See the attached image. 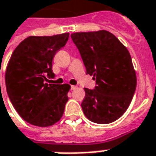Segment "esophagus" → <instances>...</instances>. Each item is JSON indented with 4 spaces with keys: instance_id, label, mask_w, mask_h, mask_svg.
<instances>
[{
    "instance_id": "obj_1",
    "label": "esophagus",
    "mask_w": 156,
    "mask_h": 156,
    "mask_svg": "<svg viewBox=\"0 0 156 156\" xmlns=\"http://www.w3.org/2000/svg\"><path fill=\"white\" fill-rule=\"evenodd\" d=\"M76 86H71V90H74V89H76Z\"/></svg>"
}]
</instances>
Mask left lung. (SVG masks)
Listing matches in <instances>:
<instances>
[{"mask_svg":"<svg viewBox=\"0 0 156 156\" xmlns=\"http://www.w3.org/2000/svg\"><path fill=\"white\" fill-rule=\"evenodd\" d=\"M71 38L79 50L87 74L94 76V89L84 88L81 108L88 119L105 124L128 109L136 87V76L127 48L111 32H76Z\"/></svg>","mask_w":156,"mask_h":156,"instance_id":"8db88e82","label":"left lung"}]
</instances>
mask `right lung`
<instances>
[{
  "label": "right lung",
  "instance_id": "obj_1",
  "mask_svg": "<svg viewBox=\"0 0 156 156\" xmlns=\"http://www.w3.org/2000/svg\"><path fill=\"white\" fill-rule=\"evenodd\" d=\"M69 33L27 37L12 52L5 75L8 97L27 123L47 127L63 114L70 89L69 84H48L53 78L52 60L64 46Z\"/></svg>",
  "mask_w": 156,
  "mask_h": 156
}]
</instances>
